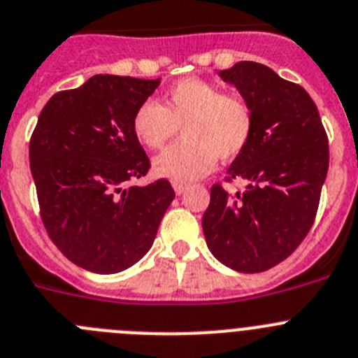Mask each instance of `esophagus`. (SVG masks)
<instances>
[{
  "instance_id": "obj_1",
  "label": "esophagus",
  "mask_w": 358,
  "mask_h": 358,
  "mask_svg": "<svg viewBox=\"0 0 358 358\" xmlns=\"http://www.w3.org/2000/svg\"><path fill=\"white\" fill-rule=\"evenodd\" d=\"M173 189H175L176 194L182 196L183 192H185V190L189 189V183H185V182H173Z\"/></svg>"
}]
</instances>
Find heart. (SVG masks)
Segmentation results:
<instances>
[{"label":"heart","instance_id":"heart-1","mask_svg":"<svg viewBox=\"0 0 358 358\" xmlns=\"http://www.w3.org/2000/svg\"><path fill=\"white\" fill-rule=\"evenodd\" d=\"M182 127L183 139L153 160V171L173 182H190L213 169L217 159L231 160L255 132V115L243 96L217 85L187 78L164 93L162 106L145 100L136 109L132 130L143 146L162 148Z\"/></svg>","mask_w":358,"mask_h":358}]
</instances>
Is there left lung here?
<instances>
[{
	"instance_id": "obj_1",
	"label": "left lung",
	"mask_w": 358,
	"mask_h": 358,
	"mask_svg": "<svg viewBox=\"0 0 358 358\" xmlns=\"http://www.w3.org/2000/svg\"><path fill=\"white\" fill-rule=\"evenodd\" d=\"M219 76L249 102L255 132L226 176L245 180V189H210L203 233L220 263L236 272H265L285 262L315 222L329 138L309 93L266 65L240 62Z\"/></svg>"
}]
</instances>
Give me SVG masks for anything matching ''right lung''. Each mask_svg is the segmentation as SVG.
Segmentation results:
<instances>
[{"mask_svg": "<svg viewBox=\"0 0 358 358\" xmlns=\"http://www.w3.org/2000/svg\"><path fill=\"white\" fill-rule=\"evenodd\" d=\"M160 79L99 73L43 106L29 141L40 217L65 258L95 273L138 263L175 199L168 180L127 183L148 173L132 130L136 109Z\"/></svg>", "mask_w": 358, "mask_h": 358, "instance_id": "right-lung-1", "label": "right lung"}]
</instances>
